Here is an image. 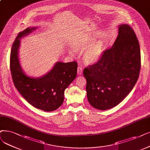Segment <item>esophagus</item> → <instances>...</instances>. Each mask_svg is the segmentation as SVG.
I'll use <instances>...</instances> for the list:
<instances>
[{"label": "esophagus", "instance_id": "esophagus-1", "mask_svg": "<svg viewBox=\"0 0 150 150\" xmlns=\"http://www.w3.org/2000/svg\"><path fill=\"white\" fill-rule=\"evenodd\" d=\"M82 68L80 67H79L77 68V74H82Z\"/></svg>", "mask_w": 150, "mask_h": 150}]
</instances>
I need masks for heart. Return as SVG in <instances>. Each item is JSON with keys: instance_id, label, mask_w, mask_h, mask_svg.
Here are the masks:
<instances>
[{"instance_id": "b5f03b06", "label": "heart", "mask_w": 150, "mask_h": 150, "mask_svg": "<svg viewBox=\"0 0 150 150\" xmlns=\"http://www.w3.org/2000/svg\"><path fill=\"white\" fill-rule=\"evenodd\" d=\"M88 47V44L83 42H76L73 47L75 50L83 51ZM103 50V45L101 43L95 44L87 48L83 52V59L86 62L91 63L97 62L100 58Z\"/></svg>"}]
</instances>
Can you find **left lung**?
I'll return each mask as SVG.
<instances>
[{"instance_id": "left-lung-1", "label": "left lung", "mask_w": 150, "mask_h": 150, "mask_svg": "<svg viewBox=\"0 0 150 150\" xmlns=\"http://www.w3.org/2000/svg\"><path fill=\"white\" fill-rule=\"evenodd\" d=\"M140 68V49L136 34L130 26L121 25L112 47L83 69L89 103L100 110L120 103L135 85Z\"/></svg>"}]
</instances>
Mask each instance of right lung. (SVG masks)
Segmentation results:
<instances>
[{
  "label": "right lung",
  "instance_id": "add662e5",
  "mask_svg": "<svg viewBox=\"0 0 150 150\" xmlns=\"http://www.w3.org/2000/svg\"><path fill=\"white\" fill-rule=\"evenodd\" d=\"M35 28H27L18 34L11 49L10 68L15 87L28 102L38 109L45 111H54L64 101V92L77 76V63L58 62L44 76L34 79L23 73L18 58L20 40L24 35Z\"/></svg>",
  "mask_w": 150,
  "mask_h": 150
}]
</instances>
